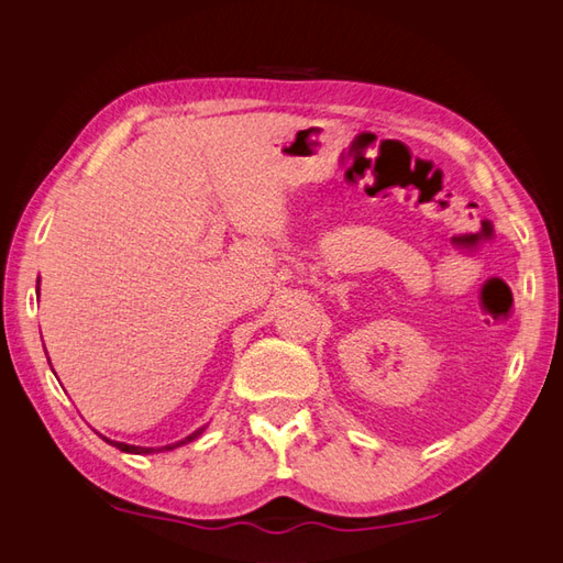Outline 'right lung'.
Segmentation results:
<instances>
[{
    "label": "right lung",
    "mask_w": 563,
    "mask_h": 563,
    "mask_svg": "<svg viewBox=\"0 0 563 563\" xmlns=\"http://www.w3.org/2000/svg\"><path fill=\"white\" fill-rule=\"evenodd\" d=\"M203 433V428H199V431H194L191 435H187L184 438V441H179V443H172V445H162V448H140V445H128V443H118V441H108V438H103V441H108L110 445H115L118 451H122V453H135V455H142V453H159V451H175V448H179V445H184V443H189V441H194V438H199Z\"/></svg>",
    "instance_id": "1"
}]
</instances>
